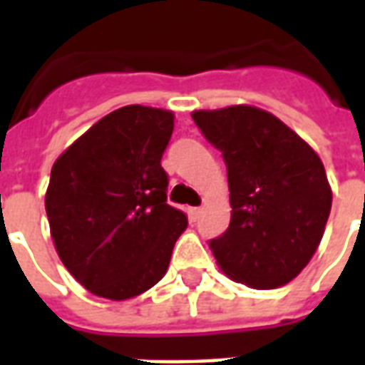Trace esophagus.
Wrapping results in <instances>:
<instances>
[{
    "label": "esophagus",
    "mask_w": 365,
    "mask_h": 365,
    "mask_svg": "<svg viewBox=\"0 0 365 365\" xmlns=\"http://www.w3.org/2000/svg\"><path fill=\"white\" fill-rule=\"evenodd\" d=\"M199 215H201V207H191V209H190V217H191V221H197V219H199Z\"/></svg>",
    "instance_id": "1"
}]
</instances>
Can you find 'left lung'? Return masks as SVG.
I'll return each instance as SVG.
<instances>
[{
    "mask_svg": "<svg viewBox=\"0 0 365 365\" xmlns=\"http://www.w3.org/2000/svg\"><path fill=\"white\" fill-rule=\"evenodd\" d=\"M193 120L222 152L230 225L209 240L230 279L254 289L289 283L321 245L332 191L321 158L287 125L250 105L195 111Z\"/></svg>",
    "mask_w": 365,
    "mask_h": 365,
    "instance_id": "left-lung-1",
    "label": "left lung"
}]
</instances>
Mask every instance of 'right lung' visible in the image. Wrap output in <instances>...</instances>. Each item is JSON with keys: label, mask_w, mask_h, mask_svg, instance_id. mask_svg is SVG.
<instances>
[{"label": "right lung", "mask_w": 365, "mask_h": 365, "mask_svg": "<svg viewBox=\"0 0 365 365\" xmlns=\"http://www.w3.org/2000/svg\"><path fill=\"white\" fill-rule=\"evenodd\" d=\"M174 113L127 105L86 130L51 172L46 215L60 260L99 297L123 301L164 277L187 217L168 205L162 154Z\"/></svg>", "instance_id": "obj_1"}]
</instances>
